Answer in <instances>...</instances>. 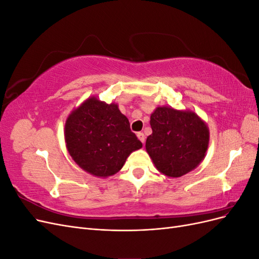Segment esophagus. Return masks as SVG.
<instances>
[{"label": "esophagus", "mask_w": 259, "mask_h": 259, "mask_svg": "<svg viewBox=\"0 0 259 259\" xmlns=\"http://www.w3.org/2000/svg\"><path fill=\"white\" fill-rule=\"evenodd\" d=\"M137 137H138V139L140 140V142H142L143 144L145 143V135H144V133H137Z\"/></svg>", "instance_id": "34e87169"}]
</instances>
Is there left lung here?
Returning <instances> with one entry per match:
<instances>
[{
    "label": "left lung",
    "instance_id": "1",
    "mask_svg": "<svg viewBox=\"0 0 259 259\" xmlns=\"http://www.w3.org/2000/svg\"><path fill=\"white\" fill-rule=\"evenodd\" d=\"M146 150L159 171L180 177L197 167L208 148L209 131L192 111L158 107L150 116Z\"/></svg>",
    "mask_w": 259,
    "mask_h": 259
}]
</instances>
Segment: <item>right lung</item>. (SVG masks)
Masks as SVG:
<instances>
[{"label": "right lung", "instance_id": "1", "mask_svg": "<svg viewBox=\"0 0 259 259\" xmlns=\"http://www.w3.org/2000/svg\"><path fill=\"white\" fill-rule=\"evenodd\" d=\"M65 140L73 161L97 177L114 175L128 155L143 147L117 105L96 97L86 99L69 114Z\"/></svg>", "mask_w": 259, "mask_h": 259}]
</instances>
